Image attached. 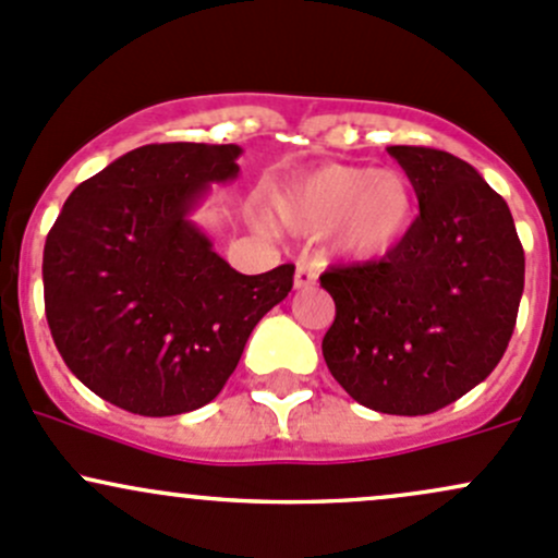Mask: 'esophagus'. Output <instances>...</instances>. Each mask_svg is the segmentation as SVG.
Listing matches in <instances>:
<instances>
[{
  "mask_svg": "<svg viewBox=\"0 0 558 558\" xmlns=\"http://www.w3.org/2000/svg\"><path fill=\"white\" fill-rule=\"evenodd\" d=\"M318 280V269L313 264H299L294 272V289H310Z\"/></svg>",
  "mask_w": 558,
  "mask_h": 558,
  "instance_id": "obj_1",
  "label": "esophagus"
}]
</instances>
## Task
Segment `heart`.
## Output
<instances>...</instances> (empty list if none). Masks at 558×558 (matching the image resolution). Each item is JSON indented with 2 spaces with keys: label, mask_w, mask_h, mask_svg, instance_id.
Wrapping results in <instances>:
<instances>
[{
  "label": "heart",
  "mask_w": 558,
  "mask_h": 558,
  "mask_svg": "<svg viewBox=\"0 0 558 558\" xmlns=\"http://www.w3.org/2000/svg\"><path fill=\"white\" fill-rule=\"evenodd\" d=\"M269 214L294 234H328V245L342 259L372 262L407 240L417 216V195L398 171L328 162L275 186Z\"/></svg>",
  "instance_id": "obj_1"
}]
</instances>
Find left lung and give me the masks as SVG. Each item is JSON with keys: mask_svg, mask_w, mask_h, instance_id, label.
<instances>
[{"mask_svg": "<svg viewBox=\"0 0 558 558\" xmlns=\"http://www.w3.org/2000/svg\"><path fill=\"white\" fill-rule=\"evenodd\" d=\"M420 201L407 240L379 262L331 267L328 372L363 407L433 414L500 363L524 291L508 203L473 166L430 146H387Z\"/></svg>", "mask_w": 558, "mask_h": 558, "instance_id": "left-lung-1", "label": "left lung"}]
</instances>
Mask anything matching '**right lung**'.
<instances>
[{
	"mask_svg": "<svg viewBox=\"0 0 558 558\" xmlns=\"http://www.w3.org/2000/svg\"><path fill=\"white\" fill-rule=\"evenodd\" d=\"M234 144H146L82 181L47 232L45 315L82 385L141 417L214 401L294 264L240 275L190 221Z\"/></svg>",
	"mask_w": 558,
	"mask_h": 558,
	"instance_id": "1",
	"label": "right lung"
}]
</instances>
